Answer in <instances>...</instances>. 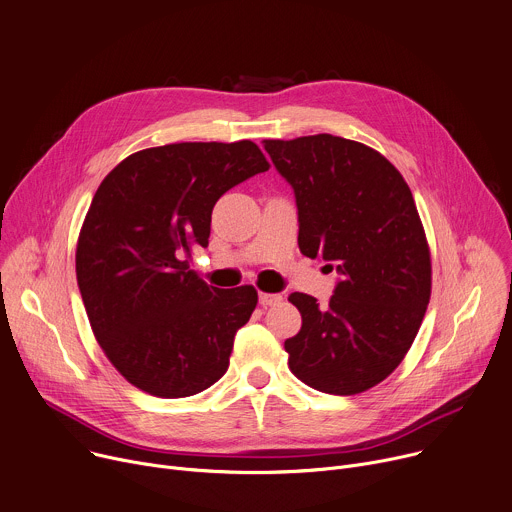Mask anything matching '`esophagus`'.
Wrapping results in <instances>:
<instances>
[{
    "instance_id": "1",
    "label": "esophagus",
    "mask_w": 512,
    "mask_h": 512,
    "mask_svg": "<svg viewBox=\"0 0 512 512\" xmlns=\"http://www.w3.org/2000/svg\"><path fill=\"white\" fill-rule=\"evenodd\" d=\"M284 298H282V294H265V292H261L259 294V304L261 306H275V304H280Z\"/></svg>"
}]
</instances>
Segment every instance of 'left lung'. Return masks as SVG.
<instances>
[{"label":"left lung","instance_id":"8db88e82","mask_svg":"<svg viewBox=\"0 0 512 512\" xmlns=\"http://www.w3.org/2000/svg\"><path fill=\"white\" fill-rule=\"evenodd\" d=\"M294 190L298 245L339 280L327 306L294 292L302 329L284 343L306 386L337 396L386 380L431 298V255L412 192L378 151L333 134L263 141Z\"/></svg>","mask_w":512,"mask_h":512}]
</instances>
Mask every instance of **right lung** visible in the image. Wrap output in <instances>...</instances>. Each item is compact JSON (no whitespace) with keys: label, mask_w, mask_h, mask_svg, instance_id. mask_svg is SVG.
I'll return each instance as SVG.
<instances>
[{"label":"right lung","mask_w":512,"mask_h":512,"mask_svg":"<svg viewBox=\"0 0 512 512\" xmlns=\"http://www.w3.org/2000/svg\"><path fill=\"white\" fill-rule=\"evenodd\" d=\"M267 169L251 141L175 143L126 157L100 183L77 243V284L100 347L132 386L183 398L224 376L257 292L212 288L188 259L208 247L220 196Z\"/></svg>","instance_id":"obj_1"}]
</instances>
